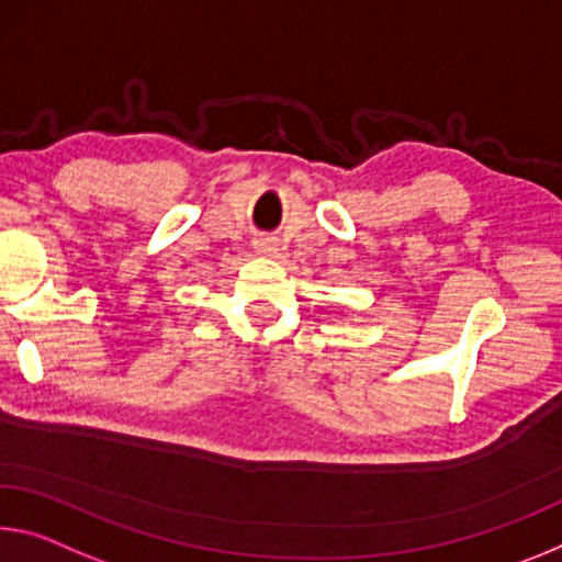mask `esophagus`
I'll use <instances>...</instances> for the list:
<instances>
[{"label":"esophagus","mask_w":562,"mask_h":562,"mask_svg":"<svg viewBox=\"0 0 562 562\" xmlns=\"http://www.w3.org/2000/svg\"><path fill=\"white\" fill-rule=\"evenodd\" d=\"M255 249L260 255H274V252H278V239H274V237H257Z\"/></svg>","instance_id":"1"}]
</instances>
